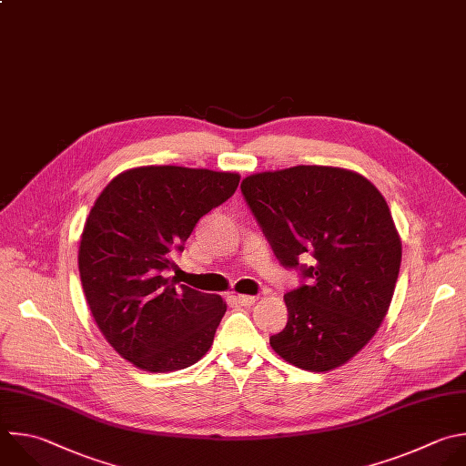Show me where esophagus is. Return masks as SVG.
I'll use <instances>...</instances> for the list:
<instances>
[{
    "label": "esophagus",
    "mask_w": 466,
    "mask_h": 466,
    "mask_svg": "<svg viewBox=\"0 0 466 466\" xmlns=\"http://www.w3.org/2000/svg\"><path fill=\"white\" fill-rule=\"evenodd\" d=\"M236 301H238L239 305L250 307V305L256 303V296H250V294H238V296H236Z\"/></svg>",
    "instance_id": "1"
}]
</instances>
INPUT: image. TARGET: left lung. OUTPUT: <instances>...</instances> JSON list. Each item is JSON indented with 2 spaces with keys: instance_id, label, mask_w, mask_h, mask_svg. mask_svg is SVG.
Masks as SVG:
<instances>
[{
  "instance_id": "obj_1",
  "label": "left lung",
  "mask_w": 466,
  "mask_h": 466,
  "mask_svg": "<svg viewBox=\"0 0 466 466\" xmlns=\"http://www.w3.org/2000/svg\"><path fill=\"white\" fill-rule=\"evenodd\" d=\"M241 194L278 261L303 279L283 296L289 320L272 350L307 371L346 364L377 333L399 278L402 245L386 199L333 167L254 174Z\"/></svg>"
}]
</instances>
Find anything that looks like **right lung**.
I'll return each instance as SVG.
<instances>
[{
  "label": "right lung",
  "mask_w": 466,
  "mask_h": 466,
  "mask_svg": "<svg viewBox=\"0 0 466 466\" xmlns=\"http://www.w3.org/2000/svg\"><path fill=\"white\" fill-rule=\"evenodd\" d=\"M238 185L230 172L140 167L95 201L78 248L80 279L98 329L133 366L168 373L210 350L227 303L167 274L198 221Z\"/></svg>",
  "instance_id": "add662e5"
}]
</instances>
